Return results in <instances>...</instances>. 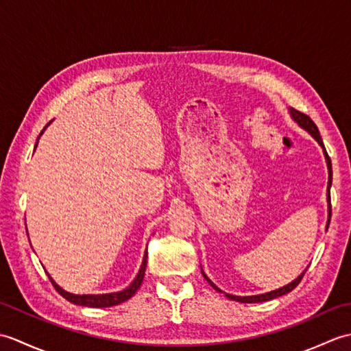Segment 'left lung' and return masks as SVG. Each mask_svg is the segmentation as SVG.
Wrapping results in <instances>:
<instances>
[{
	"instance_id": "obj_1",
	"label": "left lung",
	"mask_w": 351,
	"mask_h": 351,
	"mask_svg": "<svg viewBox=\"0 0 351 351\" xmlns=\"http://www.w3.org/2000/svg\"><path fill=\"white\" fill-rule=\"evenodd\" d=\"M289 113H291V117L294 119V121L299 123L303 130H306L312 137H314L318 143H319V146L323 147V151H324V156H326V162H327V169H329V182H327V202H329V220H327V228H329V223H330V217H332V204H330V187H332V161H330V158H329V155H327V152H326V147H324V145H323V140H322V136H319V131H318V128H317V125L314 123V121H312V119L308 116V114H304V113H302V111H299V110H294V108H289ZM306 271V270H304ZM304 271L299 276V278H297L295 280H293L291 283H288V285H285V287H282V288H279V289H274V291H270V293H265V294H258V295H247V297H240V295H232V294H226V297L228 299H230V300H235V302H241V303H258V302H267V300H271V299H276V297H280V295H283V294H287V293H289V291H293L297 285H299L300 283V280H302V278L304 276ZM202 274H204V278L208 280V283H210V285L214 288V289H217L219 293H223L221 289H219L217 287L214 285V283L210 280V278H208V276L202 271Z\"/></svg>"
}]
</instances>
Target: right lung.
I'll return each mask as SVG.
<instances>
[{"label":"right lung","instance_id":"1","mask_svg":"<svg viewBox=\"0 0 351 351\" xmlns=\"http://www.w3.org/2000/svg\"><path fill=\"white\" fill-rule=\"evenodd\" d=\"M51 123V122H49ZM48 123V125H49ZM47 125V126H48ZM47 126L42 130V132L47 130ZM40 132V136H42ZM37 141H39V137H37ZM37 141H36V146H37ZM147 252H145V256H143V263H141V267L140 270L136 276V279L132 280V283L130 287H126L125 289L119 291V293H110V294H72V293H68V291H64L63 288H60L57 285V283L54 282V279L51 278V276L48 274V278L51 280L52 285H54L56 291L58 294H60L62 297H64L66 300L73 303V304H80V306H88V308H110V306H116V304L119 303H123L126 300H130L131 297L137 293V289L140 288L141 282H143V278H145V271H146V264H147Z\"/></svg>","mask_w":351,"mask_h":351}]
</instances>
